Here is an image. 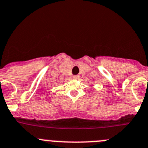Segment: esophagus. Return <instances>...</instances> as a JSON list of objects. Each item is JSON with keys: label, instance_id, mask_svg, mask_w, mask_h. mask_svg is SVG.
Returning a JSON list of instances; mask_svg holds the SVG:
<instances>
[{"label": "esophagus", "instance_id": "obj_1", "mask_svg": "<svg viewBox=\"0 0 148 148\" xmlns=\"http://www.w3.org/2000/svg\"><path fill=\"white\" fill-rule=\"evenodd\" d=\"M73 78H74V79H78L79 78V75H73Z\"/></svg>", "mask_w": 148, "mask_h": 148}]
</instances>
